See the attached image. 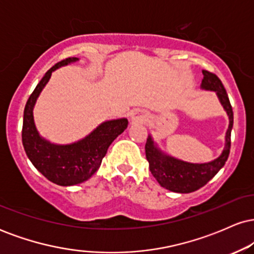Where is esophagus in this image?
<instances>
[{"instance_id": "1", "label": "esophagus", "mask_w": 254, "mask_h": 254, "mask_svg": "<svg viewBox=\"0 0 254 254\" xmlns=\"http://www.w3.org/2000/svg\"><path fill=\"white\" fill-rule=\"evenodd\" d=\"M131 119H132V122H136V123H143V122H145V116L142 115V113H135Z\"/></svg>"}]
</instances>
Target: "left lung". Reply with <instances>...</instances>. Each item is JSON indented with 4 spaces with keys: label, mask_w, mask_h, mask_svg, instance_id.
I'll return each mask as SVG.
<instances>
[{
    "label": "left lung",
    "mask_w": 254,
    "mask_h": 254,
    "mask_svg": "<svg viewBox=\"0 0 254 254\" xmlns=\"http://www.w3.org/2000/svg\"><path fill=\"white\" fill-rule=\"evenodd\" d=\"M202 88L215 90L217 93L221 104L229 116V127L226 136V148L222 155L217 157L209 164H188V162L178 161L170 156H164L159 150L154 147L151 137L147 139L145 143V156L149 162V170L157 183L162 188L170 191L180 192V193H189L193 192L205 185L209 180L212 179L217 174V172L223 167L230 151V133L233 127V109L230 105L228 94L222 81L214 72L203 70Z\"/></svg>",
    "instance_id": "left-lung-1"
}]
</instances>
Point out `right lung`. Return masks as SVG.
Listing matches in <instances>:
<instances>
[{
    "label": "right lung",
    "instance_id": "add662e5",
    "mask_svg": "<svg viewBox=\"0 0 254 254\" xmlns=\"http://www.w3.org/2000/svg\"><path fill=\"white\" fill-rule=\"evenodd\" d=\"M75 61L76 57L65 58L46 71L26 103L22 123V145L28 159L44 177L62 186L88 180L100 167L110 144L127 127L125 118L105 122L82 141L69 145L51 144L38 135L33 122V106L38 95L55 69Z\"/></svg>",
    "mask_w": 254,
    "mask_h": 254
}]
</instances>
